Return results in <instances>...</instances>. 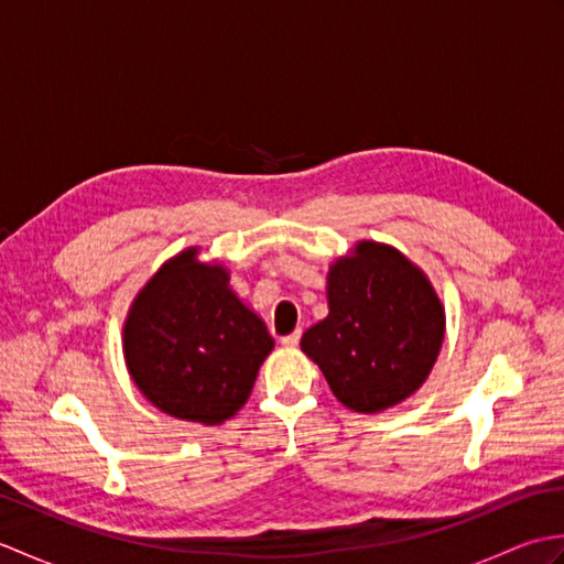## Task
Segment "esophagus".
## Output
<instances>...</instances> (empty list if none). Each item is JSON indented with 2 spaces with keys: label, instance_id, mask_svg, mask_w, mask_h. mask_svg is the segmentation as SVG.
I'll return each instance as SVG.
<instances>
[{
  "label": "esophagus",
  "instance_id": "1",
  "mask_svg": "<svg viewBox=\"0 0 564 564\" xmlns=\"http://www.w3.org/2000/svg\"><path fill=\"white\" fill-rule=\"evenodd\" d=\"M297 341H301V329H295L293 334H289V337L281 339V344L289 346V349H293V346H297Z\"/></svg>",
  "mask_w": 564,
  "mask_h": 564
}]
</instances>
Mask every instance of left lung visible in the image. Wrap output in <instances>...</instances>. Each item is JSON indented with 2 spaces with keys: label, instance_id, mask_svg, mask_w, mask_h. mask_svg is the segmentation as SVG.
Returning a JSON list of instances; mask_svg holds the SVG:
<instances>
[{
  "label": "left lung",
  "instance_id": "left-lung-1",
  "mask_svg": "<svg viewBox=\"0 0 564 564\" xmlns=\"http://www.w3.org/2000/svg\"><path fill=\"white\" fill-rule=\"evenodd\" d=\"M329 315L301 349L344 406L376 414L424 386L446 337V310L429 275L390 245L361 239L327 273Z\"/></svg>",
  "mask_w": 564,
  "mask_h": 564
}]
</instances>
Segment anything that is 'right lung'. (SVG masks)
I'll use <instances>...</instances> for the list:
<instances>
[{"instance_id": "right-lung-1", "label": "right lung", "mask_w": 564, "mask_h": 564, "mask_svg": "<svg viewBox=\"0 0 564 564\" xmlns=\"http://www.w3.org/2000/svg\"><path fill=\"white\" fill-rule=\"evenodd\" d=\"M271 349L273 337L232 291L230 271L200 261L198 247L166 259L123 322L126 366L142 398L203 426L242 410Z\"/></svg>"}]
</instances>
